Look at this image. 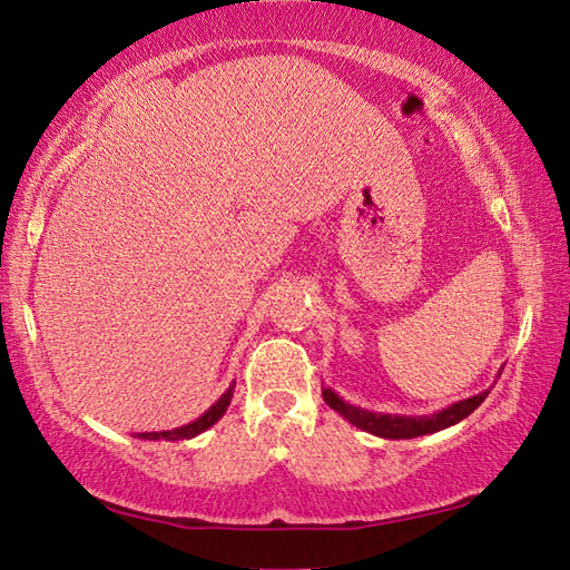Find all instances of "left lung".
<instances>
[{
    "mask_svg": "<svg viewBox=\"0 0 570 570\" xmlns=\"http://www.w3.org/2000/svg\"><path fill=\"white\" fill-rule=\"evenodd\" d=\"M490 392H482L478 396H470L465 402H458L453 406H448L439 414L433 416H392V414H372V411H365L353 404H345L341 396L331 390H323V399L325 404L331 409H335L337 414H343L350 423H355L357 429L370 431L374 435H382V439H416V435H426V433H435L441 429L453 426V423L463 421L465 416H470Z\"/></svg>",
    "mask_w": 570,
    "mask_h": 570,
    "instance_id": "8db88e82",
    "label": "left lung"
}]
</instances>
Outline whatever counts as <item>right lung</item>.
<instances>
[{
    "mask_svg": "<svg viewBox=\"0 0 570 570\" xmlns=\"http://www.w3.org/2000/svg\"><path fill=\"white\" fill-rule=\"evenodd\" d=\"M229 399H233V386L217 399V402L205 411V414L200 419H196L193 423H188V426H180L176 431H159V433H139L141 439H149V441H159V439H166V441H180V439H193V435L203 433L205 429H210L213 423L220 419L225 414V409L229 406Z\"/></svg>",
    "mask_w": 570,
    "mask_h": 570,
    "instance_id": "1",
    "label": "right lung"
}]
</instances>
